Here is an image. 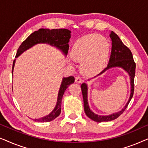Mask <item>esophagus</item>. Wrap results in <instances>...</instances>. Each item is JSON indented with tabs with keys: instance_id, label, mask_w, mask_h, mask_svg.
<instances>
[{
	"instance_id": "obj_1",
	"label": "esophagus",
	"mask_w": 148,
	"mask_h": 148,
	"mask_svg": "<svg viewBox=\"0 0 148 148\" xmlns=\"http://www.w3.org/2000/svg\"><path fill=\"white\" fill-rule=\"evenodd\" d=\"M82 82V79L80 76H77L75 77V82L78 83V84H80Z\"/></svg>"
}]
</instances>
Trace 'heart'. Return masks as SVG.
<instances>
[{
  "label": "heart",
  "instance_id": "1",
  "mask_svg": "<svg viewBox=\"0 0 148 148\" xmlns=\"http://www.w3.org/2000/svg\"><path fill=\"white\" fill-rule=\"evenodd\" d=\"M71 56L74 60L81 62L83 73L96 74L104 69L108 60V43L99 35L86 36L74 44Z\"/></svg>",
  "mask_w": 148,
  "mask_h": 148
}]
</instances>
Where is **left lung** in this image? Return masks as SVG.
Listing matches in <instances>:
<instances>
[{
    "label": "left lung",
    "mask_w": 148,
    "mask_h": 148,
    "mask_svg": "<svg viewBox=\"0 0 148 148\" xmlns=\"http://www.w3.org/2000/svg\"><path fill=\"white\" fill-rule=\"evenodd\" d=\"M110 37L111 38V40H112V50H111V54L108 64L97 76L102 74L103 73H104L106 71L110 68L121 67L125 71L128 73L129 76H130L131 94L130 97H129V100L127 102V104L121 111L116 113H113V114L108 115V116H100V115L95 114L90 110L88 102V86H87L86 84H84V83L82 84V86H81V88H82L83 98H84L85 112H86V115L89 118L98 123L108 122V121L114 120V119L118 118L121 114H123V112L127 108L129 103L130 102L131 98L133 96V93H134V77L136 64H135V62L133 60V54L131 53V50H129V48H127L123 43V42L121 41L119 36L114 32L112 31L110 32Z\"/></svg>",
    "instance_id": "obj_1"
}]
</instances>
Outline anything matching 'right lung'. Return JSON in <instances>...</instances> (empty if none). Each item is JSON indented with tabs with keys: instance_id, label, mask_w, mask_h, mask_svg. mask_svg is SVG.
I'll use <instances>...</instances> for the list:
<instances>
[{
	"instance_id": "1",
	"label": "right lung",
	"mask_w": 148,
	"mask_h": 148,
	"mask_svg": "<svg viewBox=\"0 0 148 148\" xmlns=\"http://www.w3.org/2000/svg\"><path fill=\"white\" fill-rule=\"evenodd\" d=\"M71 38V31L66 29H38V31L34 32L31 35L27 38V39L22 42V44L18 48L15 57L17 58L20 54L23 53L26 50L29 49L36 44L43 43L48 44L52 46L58 48L63 53L66 55L69 50V42ZM15 60H14L12 68V73L13 71V68L15 66ZM75 82L74 77L70 76L68 77H64L62 79V82L60 85V88L58 92L57 102L56 106L52 112L47 116L42 117L39 119H35L36 121L40 123L50 122L58 116H59L61 111V104L62 99L64 91L66 90L69 86Z\"/></svg>"
}]
</instances>
